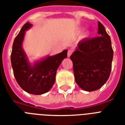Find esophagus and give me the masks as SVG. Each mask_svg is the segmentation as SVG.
<instances>
[{
	"mask_svg": "<svg viewBox=\"0 0 125 125\" xmlns=\"http://www.w3.org/2000/svg\"><path fill=\"white\" fill-rule=\"evenodd\" d=\"M72 52H73V51H71V50L68 51V52H67V56H68V57H70V56H71Z\"/></svg>",
	"mask_w": 125,
	"mask_h": 125,
	"instance_id": "esophagus-1",
	"label": "esophagus"
}]
</instances>
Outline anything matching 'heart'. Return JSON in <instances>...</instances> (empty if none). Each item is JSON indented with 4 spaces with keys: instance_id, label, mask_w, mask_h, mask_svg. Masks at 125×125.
<instances>
[{
    "instance_id": "heart-1",
    "label": "heart",
    "mask_w": 125,
    "mask_h": 125,
    "mask_svg": "<svg viewBox=\"0 0 125 125\" xmlns=\"http://www.w3.org/2000/svg\"><path fill=\"white\" fill-rule=\"evenodd\" d=\"M82 30L81 29H80L78 31V33H82ZM89 36H90V33H89V31H86L85 33H84L83 34V36H82V37L83 38H89Z\"/></svg>"
}]
</instances>
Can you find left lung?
Masks as SVG:
<instances>
[{"instance_id": "left-lung-1", "label": "left lung", "mask_w": 125, "mask_h": 125, "mask_svg": "<svg viewBox=\"0 0 125 125\" xmlns=\"http://www.w3.org/2000/svg\"><path fill=\"white\" fill-rule=\"evenodd\" d=\"M98 37L80 41L70 58L75 81L88 92L100 89L108 80L112 69L113 49L105 27L98 22Z\"/></svg>"}]
</instances>
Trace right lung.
<instances>
[{"label":"right lung","mask_w":125,"mask_h":125,"mask_svg":"<svg viewBox=\"0 0 125 125\" xmlns=\"http://www.w3.org/2000/svg\"><path fill=\"white\" fill-rule=\"evenodd\" d=\"M33 24L29 22L24 24L13 42L11 62L13 74L17 83L24 91L29 94L40 95L49 91L55 82L56 71L64 58L67 50L53 56H47L31 63L22 43L26 31Z\"/></svg>","instance_id":"obj_1"}]
</instances>
